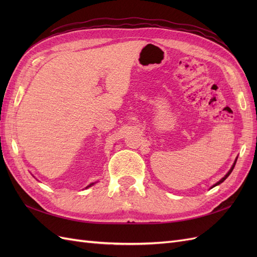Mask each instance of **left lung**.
<instances>
[{
	"instance_id": "8db88e82",
	"label": "left lung",
	"mask_w": 257,
	"mask_h": 257,
	"mask_svg": "<svg viewBox=\"0 0 257 257\" xmlns=\"http://www.w3.org/2000/svg\"><path fill=\"white\" fill-rule=\"evenodd\" d=\"M237 159H238V158H236V160H235V162H234V164H232V165H231L230 169L228 170V173H227L226 175H225V176H224V177H223V178L221 179V180H220V181H217V182H216V183H215L214 185H212V186H211V189H212V188H214V186H216V185H219V184H221V183H222V182H223V181L225 180V179H226V178H227V177H228V176H229V175L231 174V172H232V169H234V167H235V165H236V162H237Z\"/></svg>"
}]
</instances>
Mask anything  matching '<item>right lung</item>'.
Wrapping results in <instances>:
<instances>
[{
	"label": "right lung",
	"mask_w": 257,
	"mask_h": 257,
	"mask_svg": "<svg viewBox=\"0 0 257 257\" xmlns=\"http://www.w3.org/2000/svg\"><path fill=\"white\" fill-rule=\"evenodd\" d=\"M95 183H96V182H92V183H90V184H89V185H88V186H87V188H85V189H88V188H90V186H92L93 184H95Z\"/></svg>",
	"instance_id": "1"
}]
</instances>
